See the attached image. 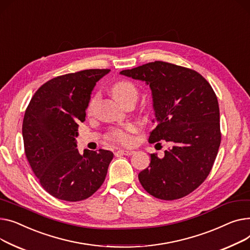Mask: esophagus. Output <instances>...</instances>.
Returning a JSON list of instances; mask_svg holds the SVG:
<instances>
[{
	"label": "esophagus",
	"instance_id": "34e87169",
	"mask_svg": "<svg viewBox=\"0 0 250 250\" xmlns=\"http://www.w3.org/2000/svg\"><path fill=\"white\" fill-rule=\"evenodd\" d=\"M118 153L124 154V155H132V154L134 153V151H132V150H126V149H120V150H118Z\"/></svg>",
	"mask_w": 250,
	"mask_h": 250
}]
</instances>
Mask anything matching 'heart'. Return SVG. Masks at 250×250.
Segmentation results:
<instances>
[{
    "instance_id": "b5f03b06",
    "label": "heart",
    "mask_w": 250,
    "mask_h": 250,
    "mask_svg": "<svg viewBox=\"0 0 250 250\" xmlns=\"http://www.w3.org/2000/svg\"><path fill=\"white\" fill-rule=\"evenodd\" d=\"M111 93L113 97L119 103H121L122 105L130 100L136 101L137 95H138L135 84L127 80H120L118 82H116L115 83H113V85L111 86ZM98 101H99L98 95H94L91 98L89 104H87V107H86L87 114L92 115L95 112ZM136 130H137V126L135 124H127L122 128H117L112 130L108 134V138L115 143L127 145L133 141V136H132V134L135 133Z\"/></svg>"
}]
</instances>
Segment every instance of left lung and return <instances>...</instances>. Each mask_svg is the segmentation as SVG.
<instances>
[{"instance_id":"1","label":"left lung","mask_w":250,"mask_h":250,"mask_svg":"<svg viewBox=\"0 0 250 250\" xmlns=\"http://www.w3.org/2000/svg\"><path fill=\"white\" fill-rule=\"evenodd\" d=\"M120 73L149 84L156 126L148 141L171 144L163 158L150 154L149 167L138 174L141 186L161 200L192 193L209 175L221 142L219 104L211 84L196 70L165 62Z\"/></svg>"}]
</instances>
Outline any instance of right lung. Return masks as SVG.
Returning a JSON list of instances; mask_svg holds the SVG:
<instances>
[{
    "label": "right lung",
    "mask_w": 250,
    "mask_h": 250,
    "mask_svg": "<svg viewBox=\"0 0 250 250\" xmlns=\"http://www.w3.org/2000/svg\"><path fill=\"white\" fill-rule=\"evenodd\" d=\"M110 69H85L43 83L25 111V154L42 188L56 199L78 202L104 183L113 152L77 148L79 124L96 83Z\"/></svg>",
    "instance_id": "right-lung-1"
}]
</instances>
